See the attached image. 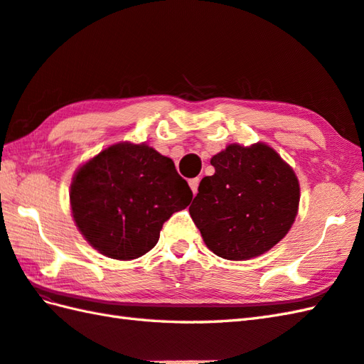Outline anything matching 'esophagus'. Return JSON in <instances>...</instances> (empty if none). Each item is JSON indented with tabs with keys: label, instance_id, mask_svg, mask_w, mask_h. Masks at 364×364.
<instances>
[{
	"label": "esophagus",
	"instance_id": "34e87169",
	"mask_svg": "<svg viewBox=\"0 0 364 364\" xmlns=\"http://www.w3.org/2000/svg\"><path fill=\"white\" fill-rule=\"evenodd\" d=\"M198 183H200V178H192V180H189V186H191L192 192H194V196L197 194V191H198Z\"/></svg>",
	"mask_w": 364,
	"mask_h": 364
}]
</instances>
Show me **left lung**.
<instances>
[{"label":"left lung","instance_id":"1","mask_svg":"<svg viewBox=\"0 0 364 364\" xmlns=\"http://www.w3.org/2000/svg\"><path fill=\"white\" fill-rule=\"evenodd\" d=\"M215 172L200 181L189 206L208 249L233 261L267 252L297 215L300 188L294 170L266 144L228 145L211 158Z\"/></svg>","mask_w":364,"mask_h":364}]
</instances>
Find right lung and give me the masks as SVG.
I'll use <instances>...</instances> for the list:
<instances>
[{"instance_id": "right-lung-1", "label": "right lung", "mask_w": 364, "mask_h": 364, "mask_svg": "<svg viewBox=\"0 0 364 364\" xmlns=\"http://www.w3.org/2000/svg\"><path fill=\"white\" fill-rule=\"evenodd\" d=\"M191 200L173 161L145 144L103 150L76 172L70 186L76 225L94 249L114 259L150 252L164 222Z\"/></svg>"}]
</instances>
